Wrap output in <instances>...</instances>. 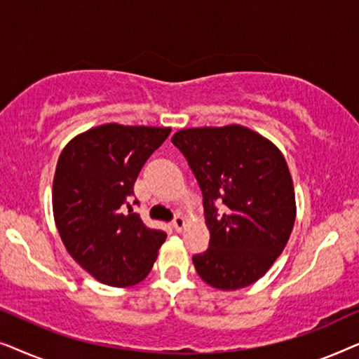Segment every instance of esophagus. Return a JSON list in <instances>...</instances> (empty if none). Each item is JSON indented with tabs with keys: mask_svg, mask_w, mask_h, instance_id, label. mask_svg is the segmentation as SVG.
Listing matches in <instances>:
<instances>
[{
	"mask_svg": "<svg viewBox=\"0 0 359 359\" xmlns=\"http://www.w3.org/2000/svg\"><path fill=\"white\" fill-rule=\"evenodd\" d=\"M171 225H173L176 232H181V230H183L184 225H186V219L181 214L175 215V219H173V222H171Z\"/></svg>",
	"mask_w": 359,
	"mask_h": 359,
	"instance_id": "1",
	"label": "esophagus"
}]
</instances>
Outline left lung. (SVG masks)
Masks as SVG:
<instances>
[{
	"mask_svg": "<svg viewBox=\"0 0 359 359\" xmlns=\"http://www.w3.org/2000/svg\"><path fill=\"white\" fill-rule=\"evenodd\" d=\"M203 191L210 240L193 257L209 286L235 291L258 281L286 247L296 220L292 178L276 145L242 126L173 135Z\"/></svg>",
	"mask_w": 359,
	"mask_h": 359,
	"instance_id": "left-lung-1",
	"label": "left lung"
}]
</instances>
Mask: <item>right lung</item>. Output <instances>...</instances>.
Instances as JSON below:
<instances>
[{"label": "right lung", "instance_id": "right-lung-1", "mask_svg": "<svg viewBox=\"0 0 359 359\" xmlns=\"http://www.w3.org/2000/svg\"><path fill=\"white\" fill-rule=\"evenodd\" d=\"M170 127L104 124L63 149L53 178V217L67 252L107 286L145 279L166 233L132 209L134 184ZM139 204V201H134Z\"/></svg>", "mask_w": 359, "mask_h": 359}]
</instances>
